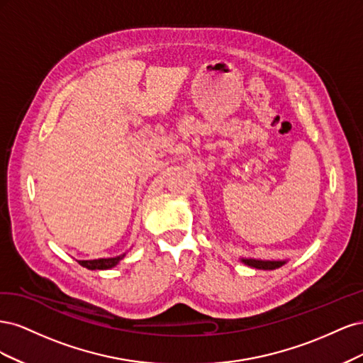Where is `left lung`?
<instances>
[{"instance_id": "left-lung-1", "label": "left lung", "mask_w": 363, "mask_h": 363, "mask_svg": "<svg viewBox=\"0 0 363 363\" xmlns=\"http://www.w3.org/2000/svg\"><path fill=\"white\" fill-rule=\"evenodd\" d=\"M242 262L248 267L256 269H276L284 265V260H256V259H242Z\"/></svg>"}]
</instances>
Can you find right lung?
<instances>
[{
	"mask_svg": "<svg viewBox=\"0 0 363 363\" xmlns=\"http://www.w3.org/2000/svg\"><path fill=\"white\" fill-rule=\"evenodd\" d=\"M125 256L124 255H119L116 257H107V259H94V260H79V263L82 267L87 268V269H108V268H113L116 263Z\"/></svg>",
	"mask_w": 363,
	"mask_h": 363,
	"instance_id": "1",
	"label": "right lung"
}]
</instances>
